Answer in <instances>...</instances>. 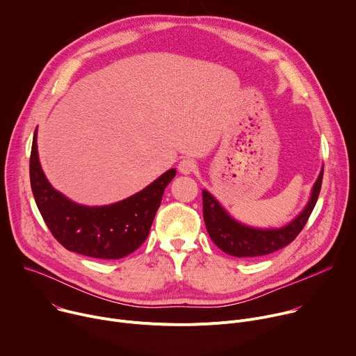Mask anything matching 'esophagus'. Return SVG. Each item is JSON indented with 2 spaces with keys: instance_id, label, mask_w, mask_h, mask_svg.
Instances as JSON below:
<instances>
[{
  "instance_id": "obj_1",
  "label": "esophagus",
  "mask_w": 356,
  "mask_h": 356,
  "mask_svg": "<svg viewBox=\"0 0 356 356\" xmlns=\"http://www.w3.org/2000/svg\"><path fill=\"white\" fill-rule=\"evenodd\" d=\"M197 168L195 162L190 158H186V159H181L180 163H179V172L183 173V175H190L191 172H194Z\"/></svg>"
}]
</instances>
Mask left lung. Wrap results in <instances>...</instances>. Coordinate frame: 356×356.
I'll return each instance as SVG.
<instances>
[{
    "instance_id": "1",
    "label": "left lung",
    "mask_w": 356,
    "mask_h": 356,
    "mask_svg": "<svg viewBox=\"0 0 356 356\" xmlns=\"http://www.w3.org/2000/svg\"><path fill=\"white\" fill-rule=\"evenodd\" d=\"M324 168L320 172L317 181L312 190L310 201L290 224L277 229H259L246 227L235 221L220 206V202L207 191L202 190V217L206 228L213 242L228 255L236 258H257L273 253L290 242L300 234L307 224L310 214L314 210L321 190Z\"/></svg>"
}]
</instances>
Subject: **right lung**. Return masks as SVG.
<instances>
[{
    "mask_svg": "<svg viewBox=\"0 0 356 356\" xmlns=\"http://www.w3.org/2000/svg\"><path fill=\"white\" fill-rule=\"evenodd\" d=\"M176 170L170 169L142 191L110 206L87 207L69 200L47 181L33 135L29 177L36 206L49 231L67 250L98 259H120L147 238L163 191Z\"/></svg>",
    "mask_w": 356,
    "mask_h": 356,
    "instance_id": "right-lung-1",
    "label": "right lung"
}]
</instances>
